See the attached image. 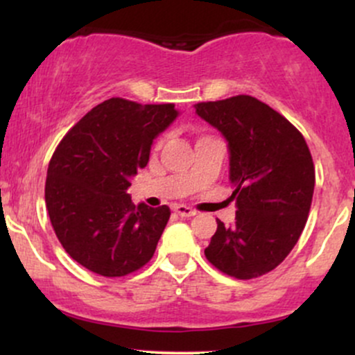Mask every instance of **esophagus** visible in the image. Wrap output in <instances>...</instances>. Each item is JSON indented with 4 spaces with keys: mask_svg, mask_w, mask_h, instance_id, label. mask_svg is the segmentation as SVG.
Wrapping results in <instances>:
<instances>
[{
    "mask_svg": "<svg viewBox=\"0 0 355 355\" xmlns=\"http://www.w3.org/2000/svg\"><path fill=\"white\" fill-rule=\"evenodd\" d=\"M175 211L178 215H182V217H193V215H197V211L187 205H175Z\"/></svg>",
    "mask_w": 355,
    "mask_h": 355,
    "instance_id": "obj_1",
    "label": "esophagus"
}]
</instances>
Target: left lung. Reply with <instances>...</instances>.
<instances>
[{"instance_id":"obj_1","label":"left lung","mask_w":355,"mask_h":355,"mask_svg":"<svg viewBox=\"0 0 355 355\" xmlns=\"http://www.w3.org/2000/svg\"><path fill=\"white\" fill-rule=\"evenodd\" d=\"M195 110L229 141L237 203L230 227L217 220L205 257L223 274L255 279L280 266L302 234L315 185L311 150L287 118L250 95Z\"/></svg>"}]
</instances>
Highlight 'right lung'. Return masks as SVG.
<instances>
[{"label":"right lung","instance_id":"1","mask_svg":"<svg viewBox=\"0 0 355 355\" xmlns=\"http://www.w3.org/2000/svg\"><path fill=\"white\" fill-rule=\"evenodd\" d=\"M173 103L110 98L61 138L48 165L44 202L67 254L103 277L150 262L170 218L166 205H133L130 177L148 164L153 138L177 118Z\"/></svg>","mask_w":355,"mask_h":355}]
</instances>
